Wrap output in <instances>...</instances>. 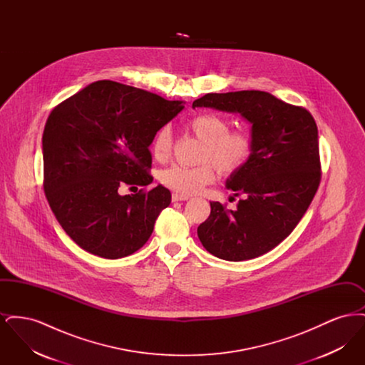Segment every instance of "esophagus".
<instances>
[{
    "label": "esophagus",
    "instance_id": "obj_1",
    "mask_svg": "<svg viewBox=\"0 0 365 365\" xmlns=\"http://www.w3.org/2000/svg\"><path fill=\"white\" fill-rule=\"evenodd\" d=\"M190 197L189 195H186V194H179V192H174L173 194V201L176 202V201H187Z\"/></svg>",
    "mask_w": 365,
    "mask_h": 365
}]
</instances>
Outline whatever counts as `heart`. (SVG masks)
Here are the masks:
<instances>
[{
  "instance_id": "b5f03b06",
  "label": "heart",
  "mask_w": 365,
  "mask_h": 365,
  "mask_svg": "<svg viewBox=\"0 0 365 365\" xmlns=\"http://www.w3.org/2000/svg\"><path fill=\"white\" fill-rule=\"evenodd\" d=\"M191 133L202 142L198 167L173 165L160 174V180L168 189L179 194H194L215 180V167L222 174L240 171L253 150L252 135L242 130L230 131V123L215 113H201L187 123ZM173 133L168 125L161 127L152 140V153L157 161L171 155ZM212 163L210 165V163Z\"/></svg>"
}]
</instances>
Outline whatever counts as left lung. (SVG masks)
Wrapping results in <instances>:
<instances>
[{
    "label": "left lung",
    "mask_w": 365,
    "mask_h": 365,
    "mask_svg": "<svg viewBox=\"0 0 365 365\" xmlns=\"http://www.w3.org/2000/svg\"><path fill=\"white\" fill-rule=\"evenodd\" d=\"M198 106L240 113L253 139L249 160L226 180L241 197L237 209L212 201L198 238L222 260L256 259L287 238L312 202L320 183L317 125L305 108L260 90L209 93L192 103Z\"/></svg>",
    "instance_id": "1"
}]
</instances>
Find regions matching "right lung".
<instances>
[{
  "label": "right lung",
  "mask_w": 365,
  "mask_h": 365,
  "mask_svg": "<svg viewBox=\"0 0 365 365\" xmlns=\"http://www.w3.org/2000/svg\"><path fill=\"white\" fill-rule=\"evenodd\" d=\"M137 87L97 81L57 105L42 137L43 189L71 240L103 259H122L140 249L171 192L122 195L153 182L152 145L157 131L185 108Z\"/></svg>",
  "instance_id": "right-lung-1"
}]
</instances>
